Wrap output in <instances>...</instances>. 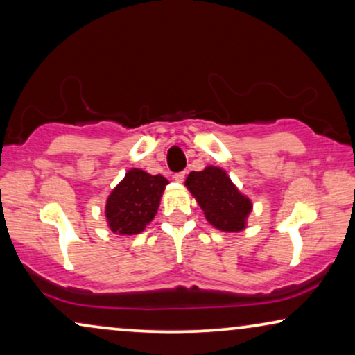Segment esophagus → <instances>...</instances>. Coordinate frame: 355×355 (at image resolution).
I'll list each match as a JSON object with an SVG mask.
<instances>
[{"mask_svg": "<svg viewBox=\"0 0 355 355\" xmlns=\"http://www.w3.org/2000/svg\"><path fill=\"white\" fill-rule=\"evenodd\" d=\"M185 177H187V173H185V172H177V173L173 175L175 182H178V183H182L183 180H185Z\"/></svg>", "mask_w": 355, "mask_h": 355, "instance_id": "obj_1", "label": "esophagus"}]
</instances>
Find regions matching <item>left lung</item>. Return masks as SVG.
Wrapping results in <instances>:
<instances>
[{
	"instance_id": "obj_1",
	"label": "left lung",
	"mask_w": 355,
	"mask_h": 355,
	"mask_svg": "<svg viewBox=\"0 0 355 355\" xmlns=\"http://www.w3.org/2000/svg\"><path fill=\"white\" fill-rule=\"evenodd\" d=\"M185 185L216 230L227 232L244 230L252 203L237 190L223 168L206 167L201 172H190Z\"/></svg>"
}]
</instances>
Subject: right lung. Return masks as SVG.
Segmentation results:
<instances>
[{
  "label": "right lung",
  "mask_w": 355,
  "mask_h": 355,
  "mask_svg": "<svg viewBox=\"0 0 355 355\" xmlns=\"http://www.w3.org/2000/svg\"><path fill=\"white\" fill-rule=\"evenodd\" d=\"M168 180L141 168L125 173L106 201V219L111 231L123 236L139 234L154 219L160 196Z\"/></svg>",
  "instance_id": "1"
}]
</instances>
